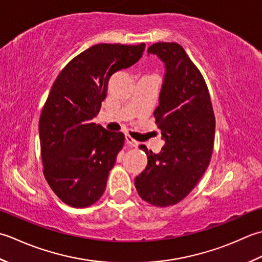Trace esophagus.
<instances>
[{"label":"esophagus","mask_w":262,"mask_h":262,"mask_svg":"<svg viewBox=\"0 0 262 262\" xmlns=\"http://www.w3.org/2000/svg\"><path fill=\"white\" fill-rule=\"evenodd\" d=\"M125 142H126V145L129 146V147H137L138 146V141H136L135 139H133L129 135L125 136Z\"/></svg>","instance_id":"obj_1"}]
</instances>
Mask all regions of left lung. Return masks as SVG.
Listing matches in <instances>:
<instances>
[{
  "mask_svg": "<svg viewBox=\"0 0 262 262\" xmlns=\"http://www.w3.org/2000/svg\"><path fill=\"white\" fill-rule=\"evenodd\" d=\"M148 54L165 64L156 124L165 145L159 154L146 152L148 164L135 185L139 195L152 206L176 205L188 195L210 163L215 115L206 81L178 42H156Z\"/></svg>",
  "mask_w": 262,
  "mask_h": 262,
  "instance_id": "8db88e82",
  "label": "left lung"
}]
</instances>
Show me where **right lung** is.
I'll list each match as a JSON object with an SVG mask.
<instances>
[{"mask_svg":"<svg viewBox=\"0 0 262 262\" xmlns=\"http://www.w3.org/2000/svg\"><path fill=\"white\" fill-rule=\"evenodd\" d=\"M145 44H97L69 62L53 83L39 119L47 183L64 204L83 208L103 195L124 135L92 123L113 73L139 61Z\"/></svg>","mask_w":262,"mask_h":262,"instance_id":"right-lung-1","label":"right lung"}]
</instances>
